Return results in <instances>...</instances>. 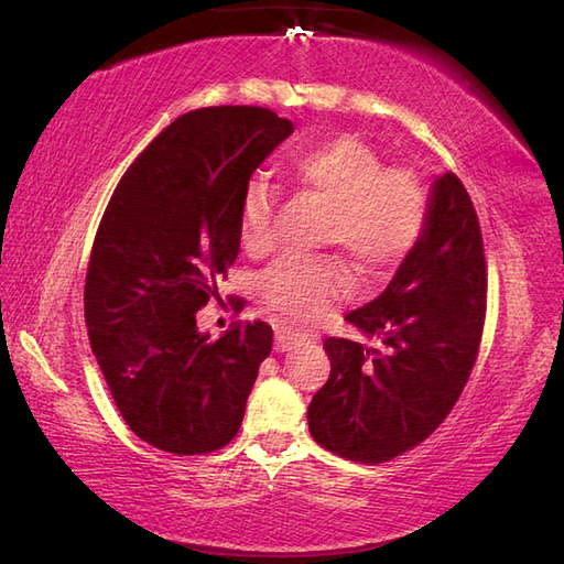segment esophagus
I'll return each mask as SVG.
<instances>
[{
	"mask_svg": "<svg viewBox=\"0 0 564 564\" xmlns=\"http://www.w3.org/2000/svg\"><path fill=\"white\" fill-rule=\"evenodd\" d=\"M306 340H308L306 333H299L290 328V325H278V328H274V349H278V352H290L292 347L302 345Z\"/></svg>",
	"mask_w": 564,
	"mask_h": 564,
	"instance_id": "1",
	"label": "esophagus"
}]
</instances>
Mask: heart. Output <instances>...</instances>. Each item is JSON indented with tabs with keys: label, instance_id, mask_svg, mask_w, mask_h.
I'll return each instance as SVG.
<instances>
[{
	"label": "heart",
	"instance_id": "1",
	"mask_svg": "<svg viewBox=\"0 0 564 564\" xmlns=\"http://www.w3.org/2000/svg\"><path fill=\"white\" fill-rule=\"evenodd\" d=\"M299 191L328 205L325 243L343 246L361 272L379 274L403 262L422 241L430 221V193L417 171L386 166L377 149L355 134L299 149L286 164ZM278 191L265 178L248 181L239 231L250 253L274 243ZM345 286V268L335 256L286 253L260 274V294L286 318H318Z\"/></svg>",
	"mask_w": 564,
	"mask_h": 564
}]
</instances>
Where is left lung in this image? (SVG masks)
Instances as JSON below:
<instances>
[{
  "mask_svg": "<svg viewBox=\"0 0 564 564\" xmlns=\"http://www.w3.org/2000/svg\"><path fill=\"white\" fill-rule=\"evenodd\" d=\"M487 268L478 212L454 173L434 181L422 241L386 292L345 321L381 349L328 337L330 377L308 405L311 436L377 466L422 444L454 410L482 340Z\"/></svg>",
  "mask_w": 564,
  "mask_h": 564,
  "instance_id": "obj_1",
  "label": "left lung"
}]
</instances>
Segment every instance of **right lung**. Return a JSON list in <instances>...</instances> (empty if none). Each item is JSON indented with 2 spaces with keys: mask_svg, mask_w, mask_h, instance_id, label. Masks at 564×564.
Here are the masks:
<instances>
[{
  "mask_svg": "<svg viewBox=\"0 0 564 564\" xmlns=\"http://www.w3.org/2000/svg\"><path fill=\"white\" fill-rule=\"evenodd\" d=\"M292 130L260 106L185 112L132 161L98 224L84 286L91 349L122 420L161 452L212 454L241 427L272 328L239 323L215 340L195 314L221 302L248 178Z\"/></svg>",
  "mask_w": 564,
  "mask_h": 564,
  "instance_id": "obj_1",
  "label": "right lung"
}]
</instances>
